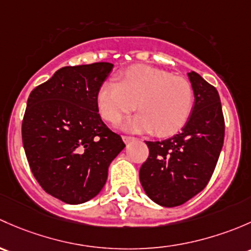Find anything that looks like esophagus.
Returning <instances> with one entry per match:
<instances>
[{
  "mask_svg": "<svg viewBox=\"0 0 251 251\" xmlns=\"http://www.w3.org/2000/svg\"><path fill=\"white\" fill-rule=\"evenodd\" d=\"M122 139H123V141H125L126 144H129L130 141L135 140V138H134V136H129V135H123Z\"/></svg>",
  "mask_w": 251,
  "mask_h": 251,
  "instance_id": "1",
  "label": "esophagus"
}]
</instances>
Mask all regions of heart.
I'll return each mask as SVG.
<instances>
[{"label":"heart","mask_w":251,"mask_h":251,"mask_svg":"<svg viewBox=\"0 0 251 251\" xmlns=\"http://www.w3.org/2000/svg\"><path fill=\"white\" fill-rule=\"evenodd\" d=\"M195 90L187 78L164 70L138 65L126 70L121 83L107 81L98 92V106L105 120L116 123L136 110L126 128L169 136L190 118Z\"/></svg>","instance_id":"1"}]
</instances>
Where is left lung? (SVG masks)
<instances>
[{
	"instance_id": "left-lung-1",
	"label": "left lung",
	"mask_w": 251,
	"mask_h": 251,
	"mask_svg": "<svg viewBox=\"0 0 251 251\" xmlns=\"http://www.w3.org/2000/svg\"><path fill=\"white\" fill-rule=\"evenodd\" d=\"M187 76L195 90L190 118L172 138L146 141L150 154L139 173L145 193L168 208L181 205L205 187L224 145L225 121L218 90L197 72Z\"/></svg>"
}]
</instances>
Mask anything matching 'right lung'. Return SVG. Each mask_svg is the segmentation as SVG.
<instances>
[{
	"label": "right lung",
	"mask_w": 251,
	"mask_h": 251,
	"mask_svg": "<svg viewBox=\"0 0 251 251\" xmlns=\"http://www.w3.org/2000/svg\"><path fill=\"white\" fill-rule=\"evenodd\" d=\"M113 64L65 66L30 93L22 135L31 172L68 204L99 195L108 167L126 147L98 112V92Z\"/></svg>",
	"instance_id": "right-lung-1"
}]
</instances>
